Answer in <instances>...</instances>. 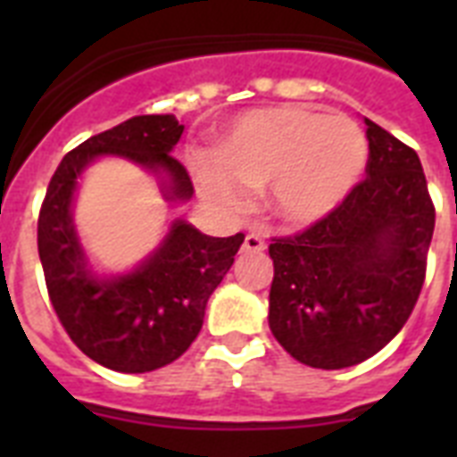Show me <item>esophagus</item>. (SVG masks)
<instances>
[{"label": "esophagus", "instance_id": "esophagus-1", "mask_svg": "<svg viewBox=\"0 0 457 457\" xmlns=\"http://www.w3.org/2000/svg\"><path fill=\"white\" fill-rule=\"evenodd\" d=\"M242 251L244 253H261V251H265V242L258 235H246V239L242 244Z\"/></svg>", "mask_w": 457, "mask_h": 457}]
</instances>
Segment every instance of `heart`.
<instances>
[{"instance_id":"1","label":"heart","mask_w":457,"mask_h":457,"mask_svg":"<svg viewBox=\"0 0 457 457\" xmlns=\"http://www.w3.org/2000/svg\"><path fill=\"white\" fill-rule=\"evenodd\" d=\"M368 139L346 116H325L301 104L251 109L222 130L213 154H196L201 192L237 208L244 187L268 185L272 213L308 228L337 213L361 182Z\"/></svg>"}]
</instances>
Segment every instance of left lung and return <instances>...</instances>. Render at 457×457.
<instances>
[{"label": "left lung", "instance_id": "8db88e82", "mask_svg": "<svg viewBox=\"0 0 457 457\" xmlns=\"http://www.w3.org/2000/svg\"><path fill=\"white\" fill-rule=\"evenodd\" d=\"M362 123L368 178L337 213L268 249L272 334L292 358L320 370L368 361L401 332L434 235L418 154L370 118Z\"/></svg>", "mask_w": 457, "mask_h": 457}]
</instances>
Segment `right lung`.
<instances>
[{
  "label": "right lung",
  "instance_id": "right-lung-1",
  "mask_svg": "<svg viewBox=\"0 0 457 457\" xmlns=\"http://www.w3.org/2000/svg\"><path fill=\"white\" fill-rule=\"evenodd\" d=\"M185 125L172 113L132 116L63 156L37 220V249L54 311L82 353L116 372H152L178 361L201 332L206 303L228 275L244 235L208 237L175 218L149 256L123 272H99L73 220L82 175L99 158L145 168L168 204L194 196L170 156Z\"/></svg>",
  "mask_w": 457,
  "mask_h": 457
}]
</instances>
